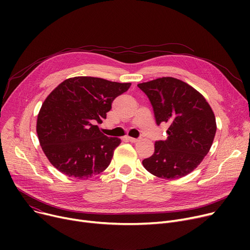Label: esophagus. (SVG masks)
<instances>
[{
  "label": "esophagus",
  "mask_w": 250,
  "mask_h": 250,
  "mask_svg": "<svg viewBox=\"0 0 250 250\" xmlns=\"http://www.w3.org/2000/svg\"><path fill=\"white\" fill-rule=\"evenodd\" d=\"M127 140H128L130 143H137V142H139V139H136V138H130V137H127Z\"/></svg>",
  "instance_id": "obj_1"
}]
</instances>
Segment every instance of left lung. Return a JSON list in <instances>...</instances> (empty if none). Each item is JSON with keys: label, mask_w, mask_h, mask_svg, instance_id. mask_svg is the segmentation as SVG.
Masks as SVG:
<instances>
[{"label": "left lung", "mask_w": 250, "mask_h": 250, "mask_svg": "<svg viewBox=\"0 0 250 250\" xmlns=\"http://www.w3.org/2000/svg\"><path fill=\"white\" fill-rule=\"evenodd\" d=\"M138 87L152 104L156 124H168L167 139L155 143V152L143 160L144 167L164 179L188 175L212 147L217 125L211 106L199 91L172 77Z\"/></svg>", "instance_id": "1"}]
</instances>
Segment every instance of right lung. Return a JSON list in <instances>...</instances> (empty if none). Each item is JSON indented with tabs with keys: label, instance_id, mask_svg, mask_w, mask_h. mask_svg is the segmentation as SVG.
Wrapping results in <instances>:
<instances>
[{
	"label": "right lung",
	"instance_id": "right-lung-1",
	"mask_svg": "<svg viewBox=\"0 0 250 250\" xmlns=\"http://www.w3.org/2000/svg\"><path fill=\"white\" fill-rule=\"evenodd\" d=\"M130 83L94 77H74L50 92L39 110L36 133L49 162L60 172L88 179L110 164L121 139L100 132L112 101L127 91Z\"/></svg>",
	"mask_w": 250,
	"mask_h": 250
}]
</instances>
